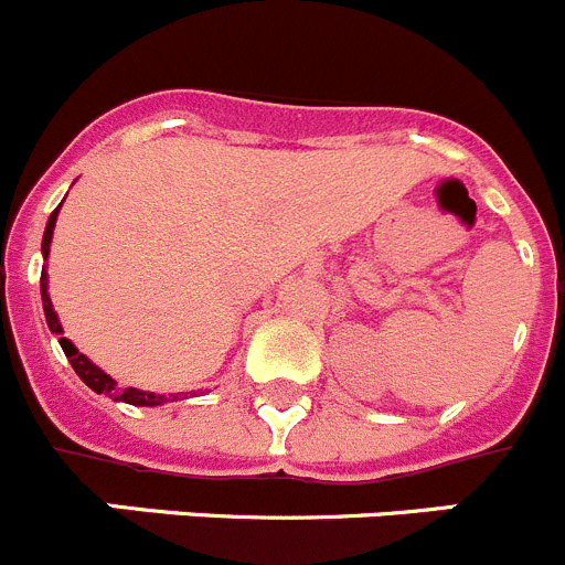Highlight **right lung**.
Segmentation results:
<instances>
[{
  "label": "right lung",
  "mask_w": 565,
  "mask_h": 565,
  "mask_svg": "<svg viewBox=\"0 0 565 565\" xmlns=\"http://www.w3.org/2000/svg\"><path fill=\"white\" fill-rule=\"evenodd\" d=\"M57 213H61V205L52 211L50 222H46V230H44V241H41V255H44V260L50 257V244H52V233H55ZM41 302H44L46 324H50V330L55 332L57 341H61L63 352H66L68 363H72V369L77 372V377L83 380L90 391H96V394H107V396H113L116 402H127V405H136V407H158V405H163V402L177 399V394L166 396V394H152V391H141V388H118V383L110 377V374L102 372V369L96 366V363H90V360L85 358V354L79 352L72 341H68V338H63V324H61V319H57L55 308H52V299H50V277H46V266H44V271H41Z\"/></svg>",
  "instance_id": "right-lung-1"
}]
</instances>
